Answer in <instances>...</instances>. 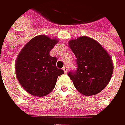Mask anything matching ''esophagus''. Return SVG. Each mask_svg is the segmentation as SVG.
<instances>
[{"label":"esophagus","instance_id":"1","mask_svg":"<svg viewBox=\"0 0 125 125\" xmlns=\"http://www.w3.org/2000/svg\"><path fill=\"white\" fill-rule=\"evenodd\" d=\"M63 70H64V72L65 73H67V67H63Z\"/></svg>","mask_w":125,"mask_h":125}]
</instances>
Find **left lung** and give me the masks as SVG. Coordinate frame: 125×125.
I'll use <instances>...</instances> for the list:
<instances>
[{
	"instance_id": "obj_1",
	"label": "left lung",
	"mask_w": 125,
	"mask_h": 125,
	"mask_svg": "<svg viewBox=\"0 0 125 125\" xmlns=\"http://www.w3.org/2000/svg\"><path fill=\"white\" fill-rule=\"evenodd\" d=\"M68 43L76 57L77 70L68 73L75 87L86 96L100 93L109 84L113 75L110 55L99 42L87 36L71 39Z\"/></svg>"
}]
</instances>
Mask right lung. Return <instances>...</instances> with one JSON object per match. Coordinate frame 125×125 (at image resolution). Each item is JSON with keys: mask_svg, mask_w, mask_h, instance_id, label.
Listing matches in <instances>:
<instances>
[{"mask_svg": "<svg viewBox=\"0 0 125 125\" xmlns=\"http://www.w3.org/2000/svg\"><path fill=\"white\" fill-rule=\"evenodd\" d=\"M58 42V38L39 35L19 52L15 61L16 77L28 93L38 97L47 95L55 88L57 78L64 73L56 67L57 58L50 55Z\"/></svg>", "mask_w": 125, "mask_h": 125, "instance_id": "right-lung-1", "label": "right lung"}]
</instances>
